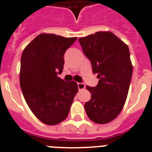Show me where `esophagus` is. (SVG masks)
Segmentation results:
<instances>
[{
    "label": "esophagus",
    "mask_w": 152,
    "mask_h": 152,
    "mask_svg": "<svg viewBox=\"0 0 152 152\" xmlns=\"http://www.w3.org/2000/svg\"><path fill=\"white\" fill-rule=\"evenodd\" d=\"M77 85H78V88L80 90L85 89V86H86L83 83H77Z\"/></svg>",
    "instance_id": "34e87169"
}]
</instances>
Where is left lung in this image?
Masks as SVG:
<instances>
[{
  "mask_svg": "<svg viewBox=\"0 0 152 152\" xmlns=\"http://www.w3.org/2000/svg\"><path fill=\"white\" fill-rule=\"evenodd\" d=\"M79 42L99 79L96 86H86L91 99L85 110L92 121L109 123L121 113L128 94L133 72L129 48L110 31H98Z\"/></svg>",
  "mask_w": 152,
  "mask_h": 152,
  "instance_id": "8db88e82",
  "label": "left lung"
}]
</instances>
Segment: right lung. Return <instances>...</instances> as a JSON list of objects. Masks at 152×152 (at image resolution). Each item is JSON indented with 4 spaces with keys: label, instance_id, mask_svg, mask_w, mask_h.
<instances>
[{
    "label": "right lung",
    "instance_id": "add662e5",
    "mask_svg": "<svg viewBox=\"0 0 152 152\" xmlns=\"http://www.w3.org/2000/svg\"><path fill=\"white\" fill-rule=\"evenodd\" d=\"M77 39L54 34H40L24 49L21 58L20 86L35 117L48 125L66 119L78 92L74 81L64 82V54Z\"/></svg>",
    "mask_w": 152,
    "mask_h": 152
}]
</instances>
